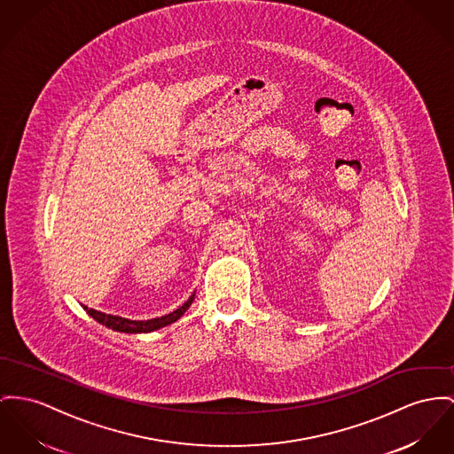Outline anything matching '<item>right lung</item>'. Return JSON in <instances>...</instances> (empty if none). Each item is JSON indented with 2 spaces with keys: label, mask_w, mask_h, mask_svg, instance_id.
I'll return each instance as SVG.
<instances>
[{
  "label": "right lung",
  "mask_w": 454,
  "mask_h": 454,
  "mask_svg": "<svg viewBox=\"0 0 454 454\" xmlns=\"http://www.w3.org/2000/svg\"><path fill=\"white\" fill-rule=\"evenodd\" d=\"M192 301H194V294H191V298L184 302L181 308H177L176 311H172L168 315H163L160 318H152V320H129V318H121V317H117V315H108V313L92 309V308H88L84 304H82V308L88 311V315L92 317L96 322H99L101 325H105V327H108L112 331L125 333H145L158 331L161 327H167V325L177 322L182 315L185 313V309L192 304Z\"/></svg>",
  "instance_id": "1"
}]
</instances>
